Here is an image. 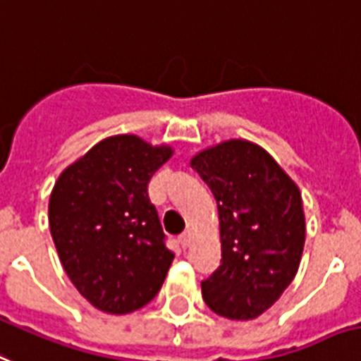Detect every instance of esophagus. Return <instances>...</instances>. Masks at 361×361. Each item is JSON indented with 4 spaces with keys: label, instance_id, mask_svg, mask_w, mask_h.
<instances>
[{
    "label": "esophagus",
    "instance_id": "esophagus-1",
    "mask_svg": "<svg viewBox=\"0 0 361 361\" xmlns=\"http://www.w3.org/2000/svg\"><path fill=\"white\" fill-rule=\"evenodd\" d=\"M190 235H192V233H190V230H185V231H183V233H181V235H180L181 248L189 247V245H190Z\"/></svg>",
    "mask_w": 361,
    "mask_h": 361
}]
</instances>
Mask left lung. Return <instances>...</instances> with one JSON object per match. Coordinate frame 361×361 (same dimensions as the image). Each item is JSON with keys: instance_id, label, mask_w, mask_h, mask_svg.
<instances>
[{"instance_id": "left-lung-1", "label": "left lung", "mask_w": 361, "mask_h": 361, "mask_svg": "<svg viewBox=\"0 0 361 361\" xmlns=\"http://www.w3.org/2000/svg\"><path fill=\"white\" fill-rule=\"evenodd\" d=\"M219 207L222 259L202 282L216 315L256 319L282 297L302 257L300 190L263 148L228 140L190 161Z\"/></svg>"}]
</instances>
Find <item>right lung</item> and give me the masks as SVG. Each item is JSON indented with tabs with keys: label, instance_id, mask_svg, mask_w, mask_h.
<instances>
[{
	"label": "right lung",
	"instance_id": "right-lung-1",
	"mask_svg": "<svg viewBox=\"0 0 361 361\" xmlns=\"http://www.w3.org/2000/svg\"><path fill=\"white\" fill-rule=\"evenodd\" d=\"M172 155L135 135H116L59 176L49 230L64 271L105 313H131L154 300L174 259L148 181Z\"/></svg>",
	"mask_w": 361,
	"mask_h": 361
}]
</instances>
